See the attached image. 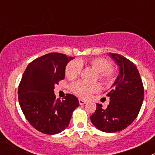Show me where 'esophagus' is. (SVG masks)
Masks as SVG:
<instances>
[{"label":"esophagus","instance_id":"obj_1","mask_svg":"<svg viewBox=\"0 0 155 155\" xmlns=\"http://www.w3.org/2000/svg\"><path fill=\"white\" fill-rule=\"evenodd\" d=\"M79 104H80V105H84V104H86V102L84 100L79 99Z\"/></svg>","mask_w":155,"mask_h":155}]
</instances>
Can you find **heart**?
<instances>
[{"label": "heart", "instance_id": "b5f03b06", "mask_svg": "<svg viewBox=\"0 0 155 155\" xmlns=\"http://www.w3.org/2000/svg\"><path fill=\"white\" fill-rule=\"evenodd\" d=\"M90 67L98 72V78L104 84H110L116 78V72L111 68V62L104 57H96L88 61ZM82 71V64L78 61H72L65 68V75L70 80H74L80 75ZM71 91L81 98H87L92 93L99 91L98 83H87L77 81L71 85Z\"/></svg>", "mask_w": 155, "mask_h": 155}]
</instances>
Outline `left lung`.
<instances>
[{"label":"left lung","instance_id":"left-lung-1","mask_svg":"<svg viewBox=\"0 0 155 155\" xmlns=\"http://www.w3.org/2000/svg\"><path fill=\"white\" fill-rule=\"evenodd\" d=\"M118 64L120 73L107 93L110 102L106 109L97 104L90 116L93 125L106 133L121 131L132 124L141 108L144 97L143 83L136 65L117 53H109Z\"/></svg>","mask_w":155,"mask_h":155}]
</instances>
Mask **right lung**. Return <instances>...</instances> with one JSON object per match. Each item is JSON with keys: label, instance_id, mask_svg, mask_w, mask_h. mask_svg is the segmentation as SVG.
<instances>
[{"label": "right lung", "instance_id": "right-lung-1", "mask_svg": "<svg viewBox=\"0 0 155 155\" xmlns=\"http://www.w3.org/2000/svg\"><path fill=\"white\" fill-rule=\"evenodd\" d=\"M74 57L50 53L27 66L18 86V102L26 120L37 130L53 135L68 127L74 110L79 106L74 94L56 99L54 85L65 78V68Z\"/></svg>", "mask_w": 155, "mask_h": 155}]
</instances>
